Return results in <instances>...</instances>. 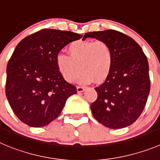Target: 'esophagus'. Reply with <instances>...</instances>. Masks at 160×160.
Segmentation results:
<instances>
[{"label": "esophagus", "instance_id": "34e87169", "mask_svg": "<svg viewBox=\"0 0 160 160\" xmlns=\"http://www.w3.org/2000/svg\"><path fill=\"white\" fill-rule=\"evenodd\" d=\"M84 88L83 87H81V86H77V92H79V93H80V92H83V91H84Z\"/></svg>", "mask_w": 160, "mask_h": 160}]
</instances>
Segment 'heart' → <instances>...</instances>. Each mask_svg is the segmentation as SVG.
I'll list each match as a JSON object with an SVG mask.
<instances>
[{
	"label": "heart",
	"mask_w": 160,
	"mask_h": 160,
	"mask_svg": "<svg viewBox=\"0 0 160 160\" xmlns=\"http://www.w3.org/2000/svg\"><path fill=\"white\" fill-rule=\"evenodd\" d=\"M69 55L58 53L56 65L64 80L73 83L80 73L79 82L88 83L106 80L114 64V53L110 44L98 40H78L68 46Z\"/></svg>",
	"instance_id": "b5f03b06"
}]
</instances>
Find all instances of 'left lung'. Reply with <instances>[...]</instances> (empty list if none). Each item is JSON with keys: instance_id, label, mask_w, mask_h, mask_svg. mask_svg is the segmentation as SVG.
<instances>
[{"instance_id": "1", "label": "left lung", "mask_w": 160, "mask_h": 160, "mask_svg": "<svg viewBox=\"0 0 160 160\" xmlns=\"http://www.w3.org/2000/svg\"><path fill=\"white\" fill-rule=\"evenodd\" d=\"M87 38L107 42L114 53L110 75L95 88L98 97L91 105L92 114L106 127H127L140 117L150 92L147 57L135 40L118 31L88 32L83 40Z\"/></svg>"}]
</instances>
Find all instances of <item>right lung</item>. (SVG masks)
<instances>
[{"label":"right lung","instance_id":"1","mask_svg":"<svg viewBox=\"0 0 160 160\" xmlns=\"http://www.w3.org/2000/svg\"><path fill=\"white\" fill-rule=\"evenodd\" d=\"M81 38L72 31L43 29L16 46L6 69L5 94L22 122L31 127L48 125L61 114L67 98L77 93L58 72L56 57Z\"/></svg>","mask_w":160,"mask_h":160}]
</instances>
